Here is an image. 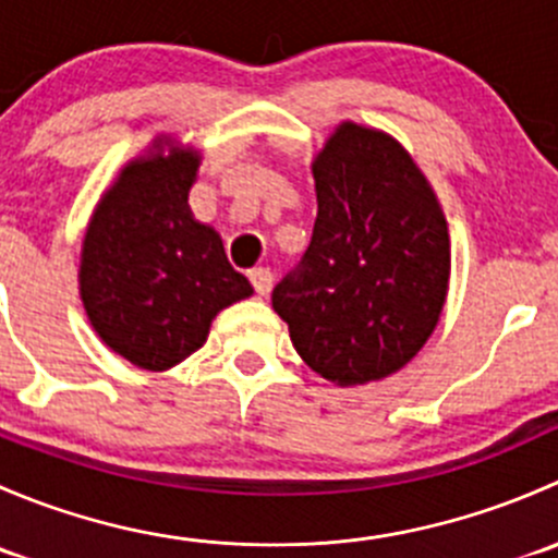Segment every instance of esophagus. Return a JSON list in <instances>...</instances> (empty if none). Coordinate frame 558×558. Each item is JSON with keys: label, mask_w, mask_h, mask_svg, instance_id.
<instances>
[{"label": "esophagus", "mask_w": 558, "mask_h": 558, "mask_svg": "<svg viewBox=\"0 0 558 558\" xmlns=\"http://www.w3.org/2000/svg\"><path fill=\"white\" fill-rule=\"evenodd\" d=\"M247 278H251L253 289H256L258 296H267L269 289H272V272H269L267 267H256L247 272Z\"/></svg>", "instance_id": "1"}]
</instances>
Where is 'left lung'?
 Instances as JSON below:
<instances>
[{
	"mask_svg": "<svg viewBox=\"0 0 558 558\" xmlns=\"http://www.w3.org/2000/svg\"><path fill=\"white\" fill-rule=\"evenodd\" d=\"M313 178L311 245L275 286L272 307L320 378H388L424 348L446 305V216L408 150L353 121L326 140Z\"/></svg>",
	"mask_w": 558,
	"mask_h": 558,
	"instance_id": "1",
	"label": "left lung"
}]
</instances>
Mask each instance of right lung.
<instances>
[{
  "label": "right lung",
  "instance_id": "1",
  "mask_svg": "<svg viewBox=\"0 0 558 558\" xmlns=\"http://www.w3.org/2000/svg\"><path fill=\"white\" fill-rule=\"evenodd\" d=\"M196 170L194 148L156 140L105 191L83 240L77 278L94 331L150 373L199 351L213 318L253 294L216 229L191 213Z\"/></svg>",
  "mask_w": 558,
  "mask_h": 558
}]
</instances>
